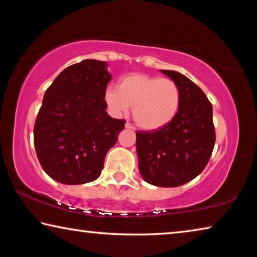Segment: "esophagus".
I'll return each instance as SVG.
<instances>
[{
    "label": "esophagus",
    "instance_id": "esophagus-1",
    "mask_svg": "<svg viewBox=\"0 0 257 257\" xmlns=\"http://www.w3.org/2000/svg\"><path fill=\"white\" fill-rule=\"evenodd\" d=\"M124 127L127 128V129H133V130H135V127H134V125H133L132 123H129V122H125Z\"/></svg>",
    "mask_w": 257,
    "mask_h": 257
}]
</instances>
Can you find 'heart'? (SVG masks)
<instances>
[{
	"label": "heart",
	"instance_id": "1",
	"mask_svg": "<svg viewBox=\"0 0 257 257\" xmlns=\"http://www.w3.org/2000/svg\"><path fill=\"white\" fill-rule=\"evenodd\" d=\"M104 99L113 114L123 115L133 107V116L138 127L156 130L176 118L181 95L172 79L132 73L121 78L118 89L108 87Z\"/></svg>",
	"mask_w": 257,
	"mask_h": 257
}]
</instances>
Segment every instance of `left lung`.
<instances>
[{"instance_id": "left-lung-1", "label": "left lung", "mask_w": 257, "mask_h": 257, "mask_svg": "<svg viewBox=\"0 0 257 257\" xmlns=\"http://www.w3.org/2000/svg\"><path fill=\"white\" fill-rule=\"evenodd\" d=\"M161 72L179 87L180 107L165 127L136 133L138 169L151 185L178 187L196 178L211 158L215 143L212 104L203 90L180 72Z\"/></svg>"}]
</instances>
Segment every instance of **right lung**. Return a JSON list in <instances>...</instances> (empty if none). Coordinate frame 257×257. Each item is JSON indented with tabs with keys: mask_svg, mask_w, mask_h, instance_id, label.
I'll list each match as a JSON object with an SVG mask.
<instances>
[{
	"mask_svg": "<svg viewBox=\"0 0 257 257\" xmlns=\"http://www.w3.org/2000/svg\"><path fill=\"white\" fill-rule=\"evenodd\" d=\"M105 61L84 60L68 67L45 92L34 127L43 170L64 185H81L101 175L107 151L124 120L107 114L104 99L111 73Z\"/></svg>",
	"mask_w": 257,
	"mask_h": 257,
	"instance_id": "1",
	"label": "right lung"
}]
</instances>
